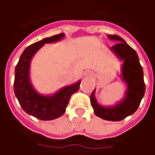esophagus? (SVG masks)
<instances>
[{"instance_id": "esophagus-1", "label": "esophagus", "mask_w": 155, "mask_h": 155, "mask_svg": "<svg viewBox=\"0 0 155 155\" xmlns=\"http://www.w3.org/2000/svg\"><path fill=\"white\" fill-rule=\"evenodd\" d=\"M84 75L86 77V78H93L94 77V74H93V73L91 71H86L85 74H84Z\"/></svg>"}]
</instances>
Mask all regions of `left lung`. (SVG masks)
<instances>
[{
	"mask_svg": "<svg viewBox=\"0 0 155 155\" xmlns=\"http://www.w3.org/2000/svg\"><path fill=\"white\" fill-rule=\"evenodd\" d=\"M110 39L119 42L111 48L120 60H123L122 78L127 83L125 98L116 106L106 107L100 106L94 97V90L91 94V105L94 114L100 118L111 121H120L133 115L137 110L146 91L143 69L137 54L121 37L115 35H107Z\"/></svg>",
	"mask_w": 155,
	"mask_h": 155,
	"instance_id": "left-lung-1",
	"label": "left lung"
}]
</instances>
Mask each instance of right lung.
Returning a JSON list of instances; mask_svg holds the SVG:
<instances>
[{
  "mask_svg": "<svg viewBox=\"0 0 155 155\" xmlns=\"http://www.w3.org/2000/svg\"><path fill=\"white\" fill-rule=\"evenodd\" d=\"M64 33L45 38L26 48L19 58L15 68L14 91L21 108L29 115L42 120H51L61 116L65 112L69 99L79 90L81 81L64 88L51 96H44L33 88L30 78V64L35 52L44 44L59 41Z\"/></svg>",
  "mask_w": 155,
  "mask_h": 155,
  "instance_id": "right-lung-1",
  "label": "right lung"
}]
</instances>
